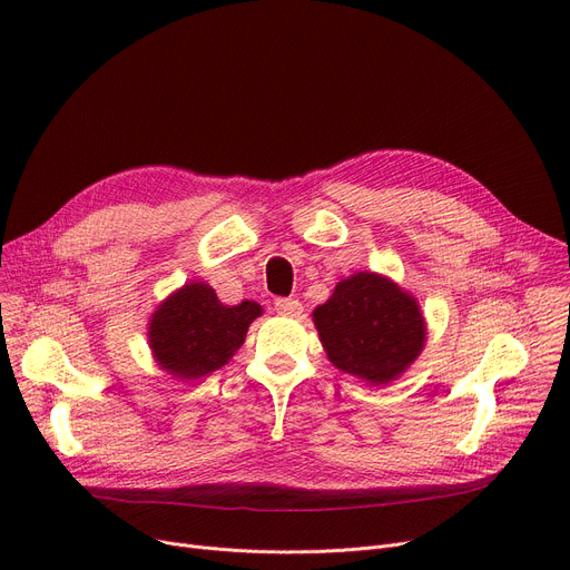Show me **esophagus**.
Listing matches in <instances>:
<instances>
[{
  "label": "esophagus",
  "mask_w": 570,
  "mask_h": 570,
  "mask_svg": "<svg viewBox=\"0 0 570 570\" xmlns=\"http://www.w3.org/2000/svg\"><path fill=\"white\" fill-rule=\"evenodd\" d=\"M275 309L282 316H301L303 314V305L295 301V297H277L275 301Z\"/></svg>",
  "instance_id": "obj_1"
}]
</instances>
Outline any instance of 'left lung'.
Segmentation results:
<instances>
[{
	"mask_svg": "<svg viewBox=\"0 0 570 570\" xmlns=\"http://www.w3.org/2000/svg\"><path fill=\"white\" fill-rule=\"evenodd\" d=\"M314 325L331 363L372 385L406 372L428 337L415 297L376 273L342 279L314 309Z\"/></svg>",
	"mask_w": 570,
	"mask_h": 570,
	"instance_id": "8db88e82",
	"label": "left lung"
}]
</instances>
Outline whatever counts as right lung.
Returning <instances> with one entry per match:
<instances>
[{"label": "right lung", "instance_id": "add662e5", "mask_svg": "<svg viewBox=\"0 0 570 570\" xmlns=\"http://www.w3.org/2000/svg\"><path fill=\"white\" fill-rule=\"evenodd\" d=\"M263 309L245 301L224 305L213 286L185 284L157 307L149 321V348L159 367L175 379H200L224 367L245 344L249 325Z\"/></svg>", "mask_w": 570, "mask_h": 570}]
</instances>
